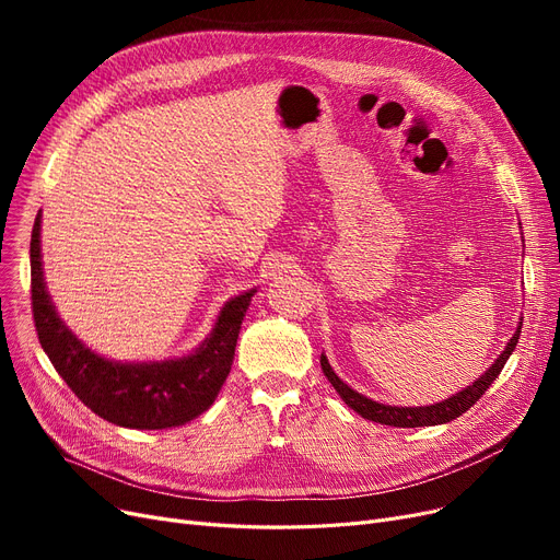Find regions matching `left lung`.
I'll list each match as a JSON object with an SVG mask.
<instances>
[{
	"mask_svg": "<svg viewBox=\"0 0 560 560\" xmlns=\"http://www.w3.org/2000/svg\"><path fill=\"white\" fill-rule=\"evenodd\" d=\"M520 329H522V322H517V329L511 336V340L506 342L502 354L494 359V363L477 381H472V384H469L463 390H458L456 395H452V397H447L443 401L429 404V406H388V404H378V401L357 393L351 386H347L345 381L334 372V368L329 365V359L325 354L319 357V365H322V372H325V376L329 378V384L340 395V399L349 408H354L361 418L378 422V424H386V427H399V429L435 427V424H447V422L456 420L458 416L465 413V410H469L481 399V395L492 386V381L499 374H502L506 361L511 359L513 349H515V345L520 340Z\"/></svg>",
	"mask_w": 560,
	"mask_h": 560,
	"instance_id": "1",
	"label": "left lung"
}]
</instances>
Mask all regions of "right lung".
Masks as SVG:
<instances>
[{
    "mask_svg": "<svg viewBox=\"0 0 560 560\" xmlns=\"http://www.w3.org/2000/svg\"><path fill=\"white\" fill-rule=\"evenodd\" d=\"M38 211L32 231V304L38 340L70 390L106 422L159 431L182 427L209 410L231 372L235 342L256 288L231 298L211 334L186 357L113 361L88 347L58 315L45 283Z\"/></svg>",
    "mask_w": 560,
    "mask_h": 560,
    "instance_id": "1",
    "label": "right lung"
}]
</instances>
